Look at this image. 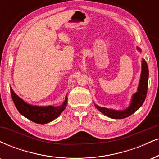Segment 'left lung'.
<instances>
[{
  "label": "left lung",
  "mask_w": 159,
  "mask_h": 159,
  "mask_svg": "<svg viewBox=\"0 0 159 159\" xmlns=\"http://www.w3.org/2000/svg\"><path fill=\"white\" fill-rule=\"evenodd\" d=\"M137 49L139 51H141V49L139 47H137ZM148 66H147V64L145 60L142 59L140 81H139L137 92L132 97L131 104H129V107L124 110H112V109L101 107L98 105L95 104V107L98 109L101 112L104 114L105 116L111 118H114V119H121V118H125L131 116L132 114L134 113L135 111L139 110L141 107V105L143 104V103L144 102L147 96V87H148Z\"/></svg>",
  "instance_id": "obj_1"
}]
</instances>
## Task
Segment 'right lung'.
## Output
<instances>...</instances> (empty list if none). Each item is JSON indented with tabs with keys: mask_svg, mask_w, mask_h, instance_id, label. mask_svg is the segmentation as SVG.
Here are the masks:
<instances>
[{
	"mask_svg": "<svg viewBox=\"0 0 159 159\" xmlns=\"http://www.w3.org/2000/svg\"><path fill=\"white\" fill-rule=\"evenodd\" d=\"M10 92L12 101L18 112L29 120L37 124H47L55 120L64 110L67 104V96H66L61 106H34L27 104L18 96L11 87Z\"/></svg>",
	"mask_w": 159,
	"mask_h": 159,
	"instance_id": "1",
	"label": "right lung"
}]
</instances>
